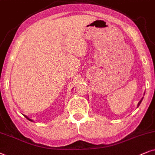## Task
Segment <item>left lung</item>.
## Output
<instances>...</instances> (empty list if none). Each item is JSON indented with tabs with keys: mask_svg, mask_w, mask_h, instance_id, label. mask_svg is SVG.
I'll return each instance as SVG.
<instances>
[{
	"mask_svg": "<svg viewBox=\"0 0 155 155\" xmlns=\"http://www.w3.org/2000/svg\"><path fill=\"white\" fill-rule=\"evenodd\" d=\"M144 95H145V94H144ZM142 99H143V97H142V98H141V100H140V101H139V103H138V104H137V107H139V106H140V104H141V102H142Z\"/></svg>",
	"mask_w": 155,
	"mask_h": 155,
	"instance_id": "left-lung-1",
	"label": "left lung"
}]
</instances>
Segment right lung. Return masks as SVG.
Returning <instances> with one entry per match:
<instances>
[{"mask_svg":"<svg viewBox=\"0 0 155 155\" xmlns=\"http://www.w3.org/2000/svg\"><path fill=\"white\" fill-rule=\"evenodd\" d=\"M24 116H25V117H26V118H27V119H28V120H30V121H32H32H33V120H32V119H30V118H29V117H28V116H27V115H24Z\"/></svg>","mask_w":155,"mask_h":155,"instance_id":"obj_1","label":"right lung"}]
</instances>
